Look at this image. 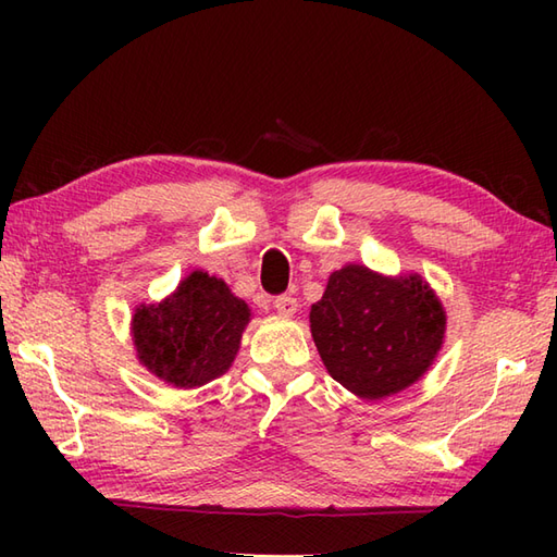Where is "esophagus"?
<instances>
[{"label":"esophagus","instance_id":"obj_1","mask_svg":"<svg viewBox=\"0 0 557 557\" xmlns=\"http://www.w3.org/2000/svg\"><path fill=\"white\" fill-rule=\"evenodd\" d=\"M275 309H277V313H282V315H294L297 313V299L292 297V294H280V297H275Z\"/></svg>","mask_w":557,"mask_h":557}]
</instances>
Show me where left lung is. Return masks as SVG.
Instances as JSON below:
<instances>
[{"label":"left lung","instance_id":"1","mask_svg":"<svg viewBox=\"0 0 557 557\" xmlns=\"http://www.w3.org/2000/svg\"><path fill=\"white\" fill-rule=\"evenodd\" d=\"M327 373L366 399H383L429 371L445 335L441 301L419 275L389 280L363 265L333 272L311 306Z\"/></svg>","mask_w":557,"mask_h":557}]
</instances>
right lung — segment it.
I'll return each mask as SVG.
<instances>
[{
  "label": "right lung",
  "mask_w": 557,
  "mask_h": 557,
  "mask_svg": "<svg viewBox=\"0 0 557 557\" xmlns=\"http://www.w3.org/2000/svg\"><path fill=\"white\" fill-rule=\"evenodd\" d=\"M248 315V306L222 280L191 272L170 299L136 309L138 359L164 383L206 385L232 366Z\"/></svg>",
  "instance_id": "obj_1"
}]
</instances>
